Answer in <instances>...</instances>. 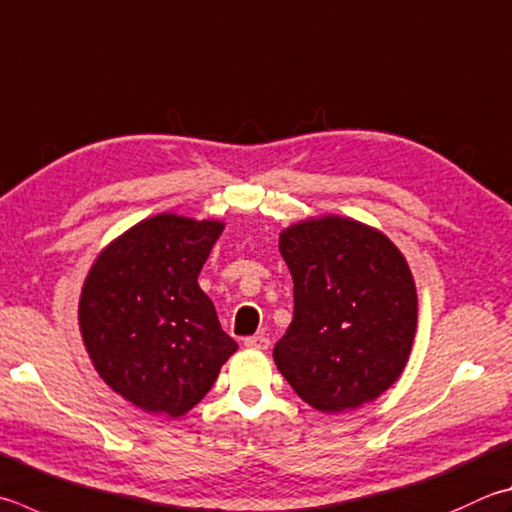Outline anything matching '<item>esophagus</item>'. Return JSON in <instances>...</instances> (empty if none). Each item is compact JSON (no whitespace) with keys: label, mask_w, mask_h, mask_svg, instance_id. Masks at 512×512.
<instances>
[{"label":"esophagus","mask_w":512,"mask_h":512,"mask_svg":"<svg viewBox=\"0 0 512 512\" xmlns=\"http://www.w3.org/2000/svg\"><path fill=\"white\" fill-rule=\"evenodd\" d=\"M268 345H271V342H268L266 336H248V338H244V347H248V349L264 351V349H268Z\"/></svg>","instance_id":"esophagus-1"}]
</instances>
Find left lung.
Segmentation results:
<instances>
[{
    "instance_id": "left-lung-1",
    "label": "left lung",
    "mask_w": 512,
    "mask_h": 512,
    "mask_svg": "<svg viewBox=\"0 0 512 512\" xmlns=\"http://www.w3.org/2000/svg\"><path fill=\"white\" fill-rule=\"evenodd\" d=\"M280 253L295 309L273 349L277 369L320 412L376 401L403 374L416 333L403 253L376 228L333 215L282 230Z\"/></svg>"
}]
</instances>
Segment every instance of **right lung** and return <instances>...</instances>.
Masks as SVG:
<instances>
[{
	"mask_svg": "<svg viewBox=\"0 0 512 512\" xmlns=\"http://www.w3.org/2000/svg\"><path fill=\"white\" fill-rule=\"evenodd\" d=\"M221 230V221L172 212L145 219L102 250L82 286L78 320L89 358L145 412H190L237 351L197 282Z\"/></svg>",
	"mask_w": 512,
	"mask_h": 512,
	"instance_id": "1",
	"label": "right lung"
}]
</instances>
